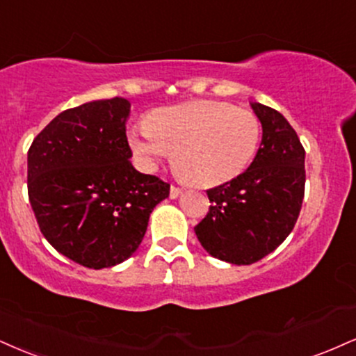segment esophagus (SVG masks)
Segmentation results:
<instances>
[{
	"instance_id": "esophagus-1",
	"label": "esophagus",
	"mask_w": 356,
	"mask_h": 356,
	"mask_svg": "<svg viewBox=\"0 0 356 356\" xmlns=\"http://www.w3.org/2000/svg\"><path fill=\"white\" fill-rule=\"evenodd\" d=\"M182 194V189L181 187H177V186H172L170 187V192H169V195H170V199H177L179 195Z\"/></svg>"
}]
</instances>
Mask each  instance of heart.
I'll list each match as a JSON object with an SVG mask.
<instances>
[{
  "label": "heart",
  "mask_w": 356,
  "mask_h": 356,
  "mask_svg": "<svg viewBox=\"0 0 356 356\" xmlns=\"http://www.w3.org/2000/svg\"><path fill=\"white\" fill-rule=\"evenodd\" d=\"M262 136L259 118L227 102L194 101L157 111L129 131V145L144 169L174 152L179 174L200 187H216L245 172Z\"/></svg>",
  "instance_id": "obj_1"
}]
</instances>
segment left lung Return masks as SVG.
Returning a JSON list of instances; mask_svg holds the SVG:
<instances>
[{
    "instance_id": "left-lung-1",
    "label": "left lung",
    "mask_w": 356,
    "mask_h": 356,
    "mask_svg": "<svg viewBox=\"0 0 356 356\" xmlns=\"http://www.w3.org/2000/svg\"><path fill=\"white\" fill-rule=\"evenodd\" d=\"M262 124V143L245 172L207 191L211 207L194 227L216 259L250 265L292 232L305 194V149L278 111L250 102Z\"/></svg>"
}]
</instances>
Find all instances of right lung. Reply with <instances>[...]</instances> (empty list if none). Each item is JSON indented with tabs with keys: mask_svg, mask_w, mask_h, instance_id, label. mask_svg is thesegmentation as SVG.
Here are the masks:
<instances>
[{
	"mask_svg": "<svg viewBox=\"0 0 356 356\" xmlns=\"http://www.w3.org/2000/svg\"><path fill=\"white\" fill-rule=\"evenodd\" d=\"M124 97L63 111L28 151V195L41 234L83 267L108 268L137 250L170 186L131 164Z\"/></svg>",
	"mask_w": 356,
	"mask_h": 356,
	"instance_id": "obj_1",
	"label": "right lung"
}]
</instances>
